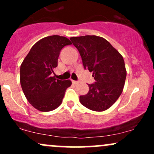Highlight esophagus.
Instances as JSON below:
<instances>
[{
  "mask_svg": "<svg viewBox=\"0 0 154 154\" xmlns=\"http://www.w3.org/2000/svg\"><path fill=\"white\" fill-rule=\"evenodd\" d=\"M72 83H73V84H77V83H78V81L72 80Z\"/></svg>",
  "mask_w": 154,
  "mask_h": 154,
  "instance_id": "1",
  "label": "esophagus"
}]
</instances>
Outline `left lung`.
Masks as SVG:
<instances>
[{
	"label": "left lung",
	"instance_id": "1",
	"mask_svg": "<svg viewBox=\"0 0 154 154\" xmlns=\"http://www.w3.org/2000/svg\"><path fill=\"white\" fill-rule=\"evenodd\" d=\"M70 40L79 51L84 68L93 72L95 82L79 96L82 105L91 110L103 111L117 100L123 91L127 71L119 51L102 37L85 35Z\"/></svg>",
	"mask_w": 154,
	"mask_h": 154
}]
</instances>
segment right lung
<instances>
[{
    "instance_id": "1",
    "label": "right lung",
    "mask_w": 154,
    "mask_h": 154,
    "mask_svg": "<svg viewBox=\"0 0 154 154\" xmlns=\"http://www.w3.org/2000/svg\"><path fill=\"white\" fill-rule=\"evenodd\" d=\"M72 43L66 37L52 35L38 40L24 58L20 67V83L29 103L40 111L56 109L62 103L72 81L51 77L58 66L60 51Z\"/></svg>"
}]
</instances>
